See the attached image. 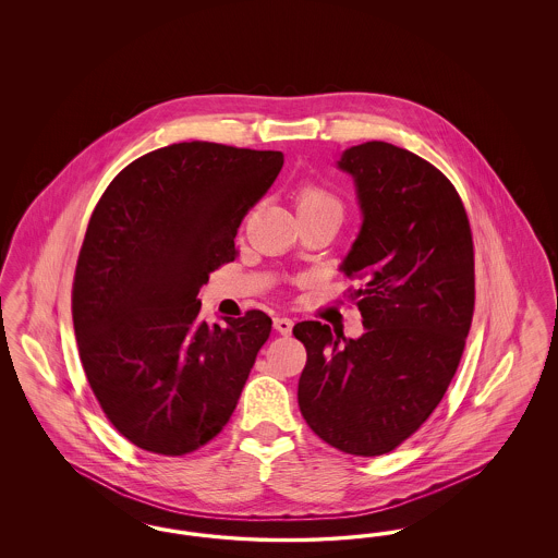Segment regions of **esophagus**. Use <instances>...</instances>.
<instances>
[{"instance_id":"esophagus-1","label":"esophagus","mask_w":558,"mask_h":558,"mask_svg":"<svg viewBox=\"0 0 558 558\" xmlns=\"http://www.w3.org/2000/svg\"><path fill=\"white\" fill-rule=\"evenodd\" d=\"M292 322L291 318H284V316H278V318H274V328L280 332V335H284V337H289L292 332Z\"/></svg>"}]
</instances>
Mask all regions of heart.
<instances>
[{
  "label": "heart",
  "instance_id": "heart-1",
  "mask_svg": "<svg viewBox=\"0 0 558 558\" xmlns=\"http://www.w3.org/2000/svg\"><path fill=\"white\" fill-rule=\"evenodd\" d=\"M294 207L299 217L301 215H322L332 213L343 217V203L337 194H332L328 187L319 186L314 182H307L296 190L294 194Z\"/></svg>",
  "mask_w": 558,
  "mask_h": 558
}]
</instances>
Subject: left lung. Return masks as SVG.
<instances>
[{"mask_svg":"<svg viewBox=\"0 0 558 558\" xmlns=\"http://www.w3.org/2000/svg\"><path fill=\"white\" fill-rule=\"evenodd\" d=\"M339 167L364 213L341 269L360 282L351 299L366 332L296 324L307 349L296 396L322 441L380 456L423 426L458 371L475 310L473 232L450 180L410 150L366 142Z\"/></svg>","mask_w":558,"mask_h":558,"instance_id":"8db88e82","label":"left lung"}]
</instances>
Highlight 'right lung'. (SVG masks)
<instances>
[{
  "instance_id": "1",
  "label": "right lung",
  "mask_w": 558,
  "mask_h": 558,
  "mask_svg": "<svg viewBox=\"0 0 558 558\" xmlns=\"http://www.w3.org/2000/svg\"><path fill=\"white\" fill-rule=\"evenodd\" d=\"M284 155L182 142L130 162L89 217L73 324L89 387L133 446L184 456L228 425L271 319H198L196 294L234 262L239 223Z\"/></svg>"
}]
</instances>
